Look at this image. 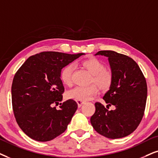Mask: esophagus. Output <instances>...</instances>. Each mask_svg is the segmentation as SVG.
<instances>
[{"instance_id": "esophagus-1", "label": "esophagus", "mask_w": 158, "mask_h": 158, "mask_svg": "<svg viewBox=\"0 0 158 158\" xmlns=\"http://www.w3.org/2000/svg\"><path fill=\"white\" fill-rule=\"evenodd\" d=\"M77 104H78V106L79 107H81V106H82L83 104H85V101H77Z\"/></svg>"}]
</instances>
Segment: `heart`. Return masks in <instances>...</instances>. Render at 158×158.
I'll return each instance as SVG.
<instances>
[{
	"label": "heart",
	"instance_id": "heart-1",
	"mask_svg": "<svg viewBox=\"0 0 158 158\" xmlns=\"http://www.w3.org/2000/svg\"><path fill=\"white\" fill-rule=\"evenodd\" d=\"M81 65L93 75L91 83H95L102 91H107L111 87L113 82V73L110 69L105 68L104 63L95 57L84 60ZM73 65L68 64L62 69L60 77L64 85L71 86L73 84L72 76ZM95 85H91L87 87L78 86L71 89L68 93V97L76 101H87L98 92Z\"/></svg>",
	"mask_w": 158,
	"mask_h": 158
}]
</instances>
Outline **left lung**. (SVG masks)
Instances as JSON below:
<instances>
[{
	"mask_svg": "<svg viewBox=\"0 0 158 158\" xmlns=\"http://www.w3.org/2000/svg\"><path fill=\"white\" fill-rule=\"evenodd\" d=\"M95 55L108 57L113 82L103 99L114 110H108L101 103H95L91 125L98 133L109 139H119L132 133L144 114L147 85L142 71L128 56L114 51H99Z\"/></svg>",
	"mask_w": 158,
	"mask_h": 158,
	"instance_id": "8db88e82",
	"label": "left lung"
}]
</instances>
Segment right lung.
<instances>
[{
  "label": "right lung",
  "instance_id": "obj_1",
  "mask_svg": "<svg viewBox=\"0 0 158 158\" xmlns=\"http://www.w3.org/2000/svg\"><path fill=\"white\" fill-rule=\"evenodd\" d=\"M84 53L43 52L27 59L15 73L11 98L16 121L22 131L38 141H51L66 130L78 105L73 99L60 103L64 87L60 74L63 67Z\"/></svg>",
  "mask_w": 158,
  "mask_h": 158
}]
</instances>
